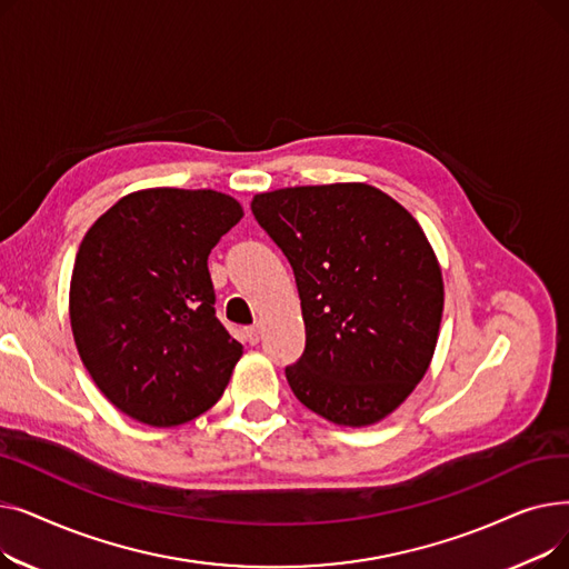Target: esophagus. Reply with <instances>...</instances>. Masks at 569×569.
<instances>
[{"label":"esophagus","instance_id":"1","mask_svg":"<svg viewBox=\"0 0 569 569\" xmlns=\"http://www.w3.org/2000/svg\"><path fill=\"white\" fill-rule=\"evenodd\" d=\"M244 341L251 343V346H256L260 341V325L247 327V330H244Z\"/></svg>","mask_w":569,"mask_h":569}]
</instances>
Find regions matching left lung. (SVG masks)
Instances as JSON below:
<instances>
[{
  "label": "left lung",
  "mask_w": 569,
  "mask_h": 569,
  "mask_svg": "<svg viewBox=\"0 0 569 569\" xmlns=\"http://www.w3.org/2000/svg\"><path fill=\"white\" fill-rule=\"evenodd\" d=\"M251 212L302 300L307 346L286 367L290 390L335 425L380 422L425 378L438 341L442 274L425 230L369 184L258 193Z\"/></svg>",
  "instance_id": "obj_1"
}]
</instances>
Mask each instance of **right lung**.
<instances>
[{"label": "right lung", "instance_id": "obj_1", "mask_svg": "<svg viewBox=\"0 0 569 569\" xmlns=\"http://www.w3.org/2000/svg\"><path fill=\"white\" fill-rule=\"evenodd\" d=\"M242 217L212 189H147L87 230L71 330L89 376L133 420L177 427L221 399L242 343L217 318L207 258Z\"/></svg>", "mask_w": 569, "mask_h": 569}]
</instances>
